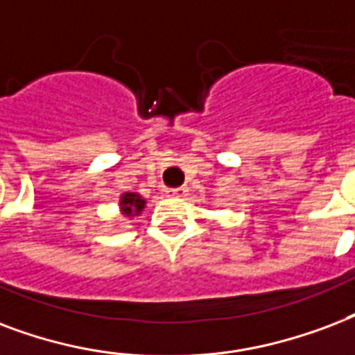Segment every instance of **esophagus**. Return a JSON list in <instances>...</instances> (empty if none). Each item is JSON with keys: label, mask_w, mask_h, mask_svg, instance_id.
<instances>
[{"label": "esophagus", "mask_w": 355, "mask_h": 355, "mask_svg": "<svg viewBox=\"0 0 355 355\" xmlns=\"http://www.w3.org/2000/svg\"><path fill=\"white\" fill-rule=\"evenodd\" d=\"M187 192H189V189H187V187H175V189H166V194H168L170 198H183V196H187Z\"/></svg>", "instance_id": "34e87169"}]
</instances>
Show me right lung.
<instances>
[{
  "mask_svg": "<svg viewBox=\"0 0 355 355\" xmlns=\"http://www.w3.org/2000/svg\"><path fill=\"white\" fill-rule=\"evenodd\" d=\"M146 207V198H142L139 192H123L120 194L118 200V209H120V215L125 218H135L139 216Z\"/></svg>",
  "mask_w": 355,
  "mask_h": 355,
  "instance_id": "right-lung-1",
  "label": "right lung"
}]
</instances>
